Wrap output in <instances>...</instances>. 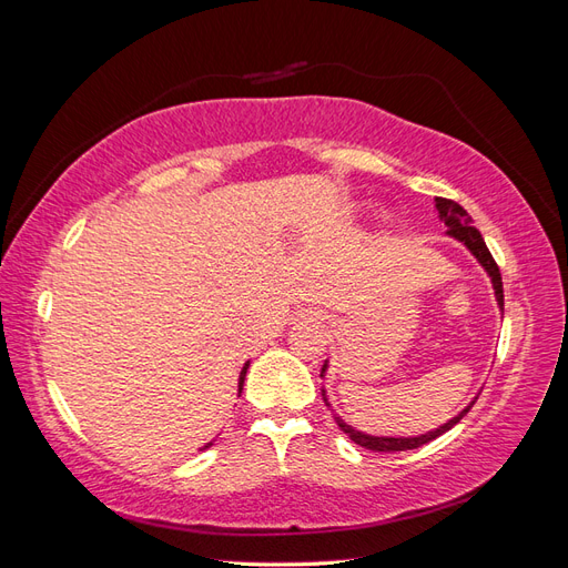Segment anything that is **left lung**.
I'll use <instances>...</instances> for the list:
<instances>
[{"mask_svg": "<svg viewBox=\"0 0 568 568\" xmlns=\"http://www.w3.org/2000/svg\"><path fill=\"white\" fill-rule=\"evenodd\" d=\"M436 209H438V217L445 222V227H448V234L455 236L457 242H462L464 246H467V248L476 255V261L486 267V272L490 274V280H493L497 305H500V311H505V294H503V274H500V267H497V263L493 261V255H490V251H488V246H486V242H484V236H480V232L471 225V217L467 215V211H464L459 203H455V201H450V199H440V196L436 199ZM324 369H326V365L322 367V374H320V376H324ZM322 395H324V390H322ZM474 403H476V400H474ZM474 403H471V405H474ZM471 405L464 407L455 419H450L448 424H443L440 428H436V432H428V434L417 436V438H379V436H367V434L355 432V428H351L346 422L338 419V417H336V422H338V426H341V432L348 434V438H351L353 443H357L359 448L374 450V453H400V450L422 448V445L432 443L434 438L443 436L445 432H450V428L471 409Z\"/></svg>", "mask_w": 568, "mask_h": 568, "instance_id": "1", "label": "left lung"}]
</instances>
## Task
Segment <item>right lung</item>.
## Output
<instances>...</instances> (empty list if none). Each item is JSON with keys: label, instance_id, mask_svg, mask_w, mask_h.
Masks as SVG:
<instances>
[{"label": "right lung", "instance_id": "obj_1", "mask_svg": "<svg viewBox=\"0 0 568 568\" xmlns=\"http://www.w3.org/2000/svg\"><path fill=\"white\" fill-rule=\"evenodd\" d=\"M246 369H248V363L244 365V369H242V376H239V393H242V386H244V376H246Z\"/></svg>", "mask_w": 568, "mask_h": 568}]
</instances>
